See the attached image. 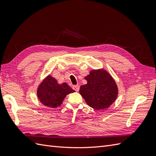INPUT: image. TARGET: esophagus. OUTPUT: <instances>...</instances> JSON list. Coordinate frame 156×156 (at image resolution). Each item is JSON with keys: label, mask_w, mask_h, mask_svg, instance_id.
Masks as SVG:
<instances>
[{"label": "esophagus", "mask_w": 156, "mask_h": 156, "mask_svg": "<svg viewBox=\"0 0 156 156\" xmlns=\"http://www.w3.org/2000/svg\"><path fill=\"white\" fill-rule=\"evenodd\" d=\"M73 89L75 90L76 92H78L79 90V85H74V86H73Z\"/></svg>", "instance_id": "1"}]
</instances>
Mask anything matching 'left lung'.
<instances>
[{
    "mask_svg": "<svg viewBox=\"0 0 156 156\" xmlns=\"http://www.w3.org/2000/svg\"><path fill=\"white\" fill-rule=\"evenodd\" d=\"M87 83L81 86L79 93L90 107L96 110L109 107L116 100L119 89L115 81L103 69L91 70L84 77Z\"/></svg>",
    "mask_w": 156,
    "mask_h": 156,
    "instance_id": "obj_1",
    "label": "left lung"
}]
</instances>
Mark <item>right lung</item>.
<instances>
[{
    "label": "right lung",
    "instance_id": "add662e5",
    "mask_svg": "<svg viewBox=\"0 0 156 156\" xmlns=\"http://www.w3.org/2000/svg\"><path fill=\"white\" fill-rule=\"evenodd\" d=\"M74 92L66 83L58 84L56 79L49 75L39 84L37 96L45 106L56 108L61 105L68 94Z\"/></svg>",
    "mask_w": 156,
    "mask_h": 156
}]
</instances>
